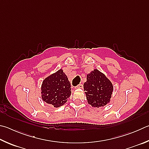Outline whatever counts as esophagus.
Instances as JSON below:
<instances>
[{"label": "esophagus", "instance_id": "obj_1", "mask_svg": "<svg viewBox=\"0 0 149 149\" xmlns=\"http://www.w3.org/2000/svg\"><path fill=\"white\" fill-rule=\"evenodd\" d=\"M83 86L82 84H79V85H78L76 86V88H83Z\"/></svg>", "mask_w": 149, "mask_h": 149}]
</instances>
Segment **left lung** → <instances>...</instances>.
<instances>
[{"instance_id": "left-lung-1", "label": "left lung", "mask_w": 149, "mask_h": 149, "mask_svg": "<svg viewBox=\"0 0 149 149\" xmlns=\"http://www.w3.org/2000/svg\"><path fill=\"white\" fill-rule=\"evenodd\" d=\"M83 88L88 104L93 107H104L110 102L113 85L106 75L98 69L87 74Z\"/></svg>"}]
</instances>
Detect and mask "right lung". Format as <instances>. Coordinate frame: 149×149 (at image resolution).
Listing matches in <instances>:
<instances>
[{
    "instance_id": "1",
    "label": "right lung",
    "mask_w": 149,
    "mask_h": 149,
    "mask_svg": "<svg viewBox=\"0 0 149 149\" xmlns=\"http://www.w3.org/2000/svg\"><path fill=\"white\" fill-rule=\"evenodd\" d=\"M71 84L63 69L49 75L41 86L42 100L57 108L63 105L71 95Z\"/></svg>"
}]
</instances>
